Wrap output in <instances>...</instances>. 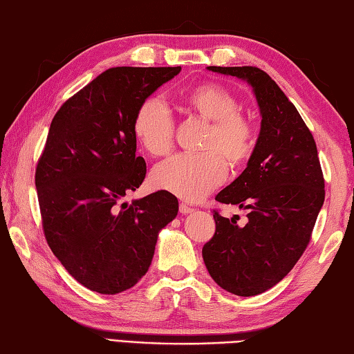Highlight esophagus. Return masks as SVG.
<instances>
[{"label":"esophagus","mask_w":354,"mask_h":354,"mask_svg":"<svg viewBox=\"0 0 354 354\" xmlns=\"http://www.w3.org/2000/svg\"><path fill=\"white\" fill-rule=\"evenodd\" d=\"M179 212H181L183 214H189V213L193 212V209H192L190 205H187V204L181 203V204H179Z\"/></svg>","instance_id":"obj_1"}]
</instances>
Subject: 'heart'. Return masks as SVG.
<instances>
[{"label": "heart", "mask_w": 354, "mask_h": 354, "mask_svg": "<svg viewBox=\"0 0 354 354\" xmlns=\"http://www.w3.org/2000/svg\"><path fill=\"white\" fill-rule=\"evenodd\" d=\"M181 112L207 121L198 155H176L150 175L151 185L185 201H199L224 181L225 158L232 169L250 161L258 141L253 120L238 110V100L227 87L203 82L176 95ZM131 130L138 144L151 156H165L175 144V120L165 104L147 96L136 107Z\"/></svg>", "instance_id": "1"}]
</instances>
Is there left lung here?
Here are the masks:
<instances>
[{
	"label": "left lung",
	"instance_id": "obj_1",
	"mask_svg": "<svg viewBox=\"0 0 354 354\" xmlns=\"http://www.w3.org/2000/svg\"><path fill=\"white\" fill-rule=\"evenodd\" d=\"M245 80L261 109V131L247 169L216 195L238 205V225L213 210L216 230L203 247L214 282L238 296L264 293L290 273L306 252L324 204V175L315 138L279 86L253 66L207 67Z\"/></svg>",
	"mask_w": 354,
	"mask_h": 354
}]
</instances>
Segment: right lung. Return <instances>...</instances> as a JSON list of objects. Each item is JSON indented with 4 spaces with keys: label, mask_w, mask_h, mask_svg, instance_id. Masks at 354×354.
Returning <instances> with one entry per match:
<instances>
[{
    "label": "right lung",
    "mask_w": 354,
    "mask_h": 354,
    "mask_svg": "<svg viewBox=\"0 0 354 354\" xmlns=\"http://www.w3.org/2000/svg\"><path fill=\"white\" fill-rule=\"evenodd\" d=\"M181 67H112L68 98L48 129L35 185L48 247L92 292L116 295L147 273L178 199L158 190L121 199L147 173L131 130L140 102Z\"/></svg>",
    "instance_id": "1"
}]
</instances>
